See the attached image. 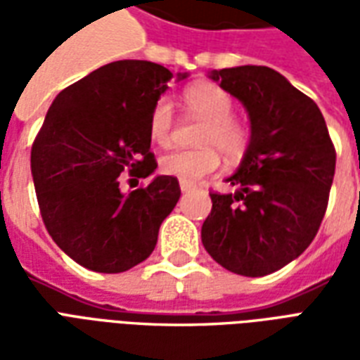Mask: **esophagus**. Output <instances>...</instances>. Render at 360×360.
Wrapping results in <instances>:
<instances>
[{
	"instance_id": "esophagus-1",
	"label": "esophagus",
	"mask_w": 360,
	"mask_h": 360,
	"mask_svg": "<svg viewBox=\"0 0 360 360\" xmlns=\"http://www.w3.org/2000/svg\"><path fill=\"white\" fill-rule=\"evenodd\" d=\"M179 185H181V191H183V193H188V191H195L196 188L193 183H185V181H181Z\"/></svg>"
}]
</instances>
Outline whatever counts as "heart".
<instances>
[{"mask_svg":"<svg viewBox=\"0 0 360 360\" xmlns=\"http://www.w3.org/2000/svg\"><path fill=\"white\" fill-rule=\"evenodd\" d=\"M183 100L191 113L204 119L196 150H173L160 160L165 175L185 183H196L219 167V149L227 160H239L247 152L250 141L249 127L233 117V98L219 84L196 82L183 92ZM148 134L160 146H167L173 136V108L167 98H160L148 115ZM216 148L219 149L215 150Z\"/></svg>","mask_w":360,"mask_h":360,"instance_id":"heart-1","label":"heart"}]
</instances>
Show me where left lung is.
<instances>
[{
    "mask_svg": "<svg viewBox=\"0 0 360 360\" xmlns=\"http://www.w3.org/2000/svg\"><path fill=\"white\" fill-rule=\"evenodd\" d=\"M247 108L250 142L229 183L210 193L202 245L226 270L262 278L304 252L324 219L335 148L314 100L262 65L212 71Z\"/></svg>",
    "mask_w": 360,
    "mask_h": 360,
    "instance_id": "1",
    "label": "left lung"
}]
</instances>
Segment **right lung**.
<instances>
[{
	"instance_id": "right-lung-1",
	"label": "right lung",
	"mask_w": 360,
	"mask_h": 360,
	"mask_svg": "<svg viewBox=\"0 0 360 360\" xmlns=\"http://www.w3.org/2000/svg\"><path fill=\"white\" fill-rule=\"evenodd\" d=\"M172 79L158 63L113 61L61 90L46 113L30 152L36 198L48 233L77 264L119 274L156 247L179 181L158 175L123 193L119 175L144 179L158 167L148 115Z\"/></svg>"
}]
</instances>
